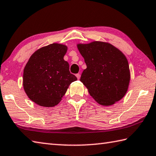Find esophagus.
<instances>
[{"instance_id": "obj_1", "label": "esophagus", "mask_w": 156, "mask_h": 156, "mask_svg": "<svg viewBox=\"0 0 156 156\" xmlns=\"http://www.w3.org/2000/svg\"><path fill=\"white\" fill-rule=\"evenodd\" d=\"M76 77H77L78 79H80V74H76Z\"/></svg>"}]
</instances>
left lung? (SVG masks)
<instances>
[{
	"instance_id": "left-lung-1",
	"label": "left lung",
	"mask_w": 156,
	"mask_h": 156,
	"mask_svg": "<svg viewBox=\"0 0 156 156\" xmlns=\"http://www.w3.org/2000/svg\"><path fill=\"white\" fill-rule=\"evenodd\" d=\"M77 47L87 65L80 81L90 96L105 106L122 99L130 79L129 62L122 52L101 41L78 44Z\"/></svg>"
}]
</instances>
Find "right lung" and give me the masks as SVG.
<instances>
[{"label":"right lung","mask_w":156,"mask_h":156,"mask_svg":"<svg viewBox=\"0 0 156 156\" xmlns=\"http://www.w3.org/2000/svg\"><path fill=\"white\" fill-rule=\"evenodd\" d=\"M68 47L53 43L39 48L30 57L23 69V86L30 100L38 105H57L69 84L77 80L63 59Z\"/></svg>","instance_id":"right-lung-1"}]
</instances>
